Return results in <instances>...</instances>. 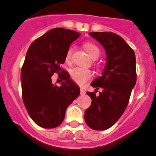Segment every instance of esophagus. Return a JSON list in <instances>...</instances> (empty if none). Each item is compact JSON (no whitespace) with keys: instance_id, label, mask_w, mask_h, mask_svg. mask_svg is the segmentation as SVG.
Listing matches in <instances>:
<instances>
[{"instance_id":"1","label":"esophagus","mask_w":156,"mask_h":156,"mask_svg":"<svg viewBox=\"0 0 156 156\" xmlns=\"http://www.w3.org/2000/svg\"><path fill=\"white\" fill-rule=\"evenodd\" d=\"M85 94H86V92L84 91V90L81 88V95H84Z\"/></svg>"}]
</instances>
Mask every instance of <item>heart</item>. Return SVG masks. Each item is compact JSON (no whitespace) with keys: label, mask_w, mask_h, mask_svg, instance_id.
Returning <instances> with one entry per match:
<instances>
[{"label":"heart","mask_w":156,"mask_h":156,"mask_svg":"<svg viewBox=\"0 0 156 156\" xmlns=\"http://www.w3.org/2000/svg\"><path fill=\"white\" fill-rule=\"evenodd\" d=\"M84 48L93 59H97L100 56V49L96 44L93 43H85L84 44ZM72 48H69L66 53V61L67 62H70L72 59ZM71 78L78 84H83L87 81L90 78H92L93 72L90 69L83 68V67H75L72 69L70 72Z\"/></svg>","instance_id":"heart-1"}]
</instances>
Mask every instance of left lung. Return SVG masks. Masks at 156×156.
I'll list each match as a JSON object with an SVG mask.
<instances>
[{
	"label": "left lung",
	"mask_w": 156,
	"mask_h": 156,
	"mask_svg": "<svg viewBox=\"0 0 156 156\" xmlns=\"http://www.w3.org/2000/svg\"><path fill=\"white\" fill-rule=\"evenodd\" d=\"M106 52V64L101 76L91 83L95 92H87L92 100L84 112V120L93 130H104L112 126L126 109L132 89L136 84V57L133 49L113 32H90ZM103 88L98 96L97 90Z\"/></svg>",
	"instance_id": "obj_1"
}]
</instances>
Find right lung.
I'll list each match as a JSON object with an SVG mask.
<instances>
[{
  "instance_id": "add662e5",
  "label": "right lung",
  "mask_w": 156,
  "mask_h": 156,
  "mask_svg": "<svg viewBox=\"0 0 156 156\" xmlns=\"http://www.w3.org/2000/svg\"><path fill=\"white\" fill-rule=\"evenodd\" d=\"M80 35L73 30L56 28L34 40L28 49L21 69L22 96L30 117L38 126L60 125L67 107L79 96L80 88L60 66L70 44ZM54 73L64 81L60 87L51 83Z\"/></svg>"
}]
</instances>
